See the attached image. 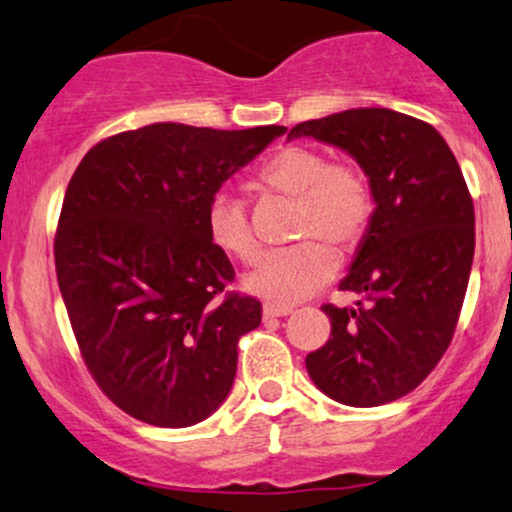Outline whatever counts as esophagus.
Listing matches in <instances>:
<instances>
[{"label":"esophagus","instance_id":"obj_1","mask_svg":"<svg viewBox=\"0 0 512 512\" xmlns=\"http://www.w3.org/2000/svg\"><path fill=\"white\" fill-rule=\"evenodd\" d=\"M264 318H281V316H288V313H292V306H276V304H267L264 306Z\"/></svg>","mask_w":512,"mask_h":512}]
</instances>
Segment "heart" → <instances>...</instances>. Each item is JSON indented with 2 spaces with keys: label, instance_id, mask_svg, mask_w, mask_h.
Segmentation results:
<instances>
[{
  "label": "heart",
  "instance_id": "b5f03b06",
  "mask_svg": "<svg viewBox=\"0 0 512 512\" xmlns=\"http://www.w3.org/2000/svg\"><path fill=\"white\" fill-rule=\"evenodd\" d=\"M257 187L295 199V238L302 243L269 252L245 278V288L269 304H292L313 295L337 274V252L356 250L374 217L370 175L353 159H327L311 145L276 149L257 170ZM208 238L241 264L260 255L243 201L217 192L206 213Z\"/></svg>",
  "mask_w": 512,
  "mask_h": 512
}]
</instances>
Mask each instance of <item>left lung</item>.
<instances>
[{
  "label": "left lung",
  "instance_id": "left-lung-1",
  "mask_svg": "<svg viewBox=\"0 0 512 512\" xmlns=\"http://www.w3.org/2000/svg\"><path fill=\"white\" fill-rule=\"evenodd\" d=\"M349 152L374 189V217L339 290L356 309L323 304L330 339L306 356L320 391L377 407L414 391L452 342L475 252V210L452 149L426 121L360 107L297 124L290 138Z\"/></svg>",
  "mask_w": 512,
  "mask_h": 512
}]
</instances>
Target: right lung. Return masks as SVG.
Masks as SVG:
<instances>
[{
  "mask_svg": "<svg viewBox=\"0 0 512 512\" xmlns=\"http://www.w3.org/2000/svg\"><path fill=\"white\" fill-rule=\"evenodd\" d=\"M285 126L152 124L88 149L60 210L56 274L81 358L119 410L163 428L208 419L260 299L208 238V203Z\"/></svg>",
  "mask_w": 512,
  "mask_h": 512,
  "instance_id": "1",
  "label": "right lung"
}]
</instances>
